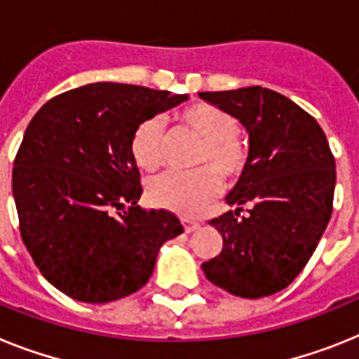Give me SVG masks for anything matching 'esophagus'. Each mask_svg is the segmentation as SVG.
<instances>
[{
  "instance_id": "1",
  "label": "esophagus",
  "mask_w": 359,
  "mask_h": 359,
  "mask_svg": "<svg viewBox=\"0 0 359 359\" xmlns=\"http://www.w3.org/2000/svg\"><path fill=\"white\" fill-rule=\"evenodd\" d=\"M182 226L186 233H193L195 229H198V222H195L191 218H182Z\"/></svg>"
}]
</instances>
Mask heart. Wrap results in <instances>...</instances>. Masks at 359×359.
I'll return each instance as SVG.
<instances>
[{
	"label": "heart",
	"instance_id": "obj_1",
	"mask_svg": "<svg viewBox=\"0 0 359 359\" xmlns=\"http://www.w3.org/2000/svg\"><path fill=\"white\" fill-rule=\"evenodd\" d=\"M179 121L201 139L189 173H166L149 184L148 198L155 208L193 217L220 193V180L233 184L248 166V151L240 141V123L220 106L198 102L184 108ZM164 124L149 117L135 128L130 151L144 171H157L162 164Z\"/></svg>",
	"mask_w": 359,
	"mask_h": 359
}]
</instances>
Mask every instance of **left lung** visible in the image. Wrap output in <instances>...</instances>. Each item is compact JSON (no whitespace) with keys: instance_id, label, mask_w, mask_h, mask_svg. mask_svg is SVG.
I'll list each match as a JSON object with an SVG mask.
<instances>
[{"instance_id":"left-lung-1","label":"left lung","mask_w":359,"mask_h":359,"mask_svg":"<svg viewBox=\"0 0 359 359\" xmlns=\"http://www.w3.org/2000/svg\"><path fill=\"white\" fill-rule=\"evenodd\" d=\"M233 114L249 135L248 166L211 220L222 251L202 264L213 285L242 298L282 291L313 257L332 215L336 164L313 115L262 86L201 92ZM244 207L248 215L240 217Z\"/></svg>"}]
</instances>
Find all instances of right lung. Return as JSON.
<instances>
[{"label": "right lung", "instance_id": "right-lung-1", "mask_svg": "<svg viewBox=\"0 0 359 359\" xmlns=\"http://www.w3.org/2000/svg\"><path fill=\"white\" fill-rule=\"evenodd\" d=\"M188 95L93 83L50 99L34 115L12 170L20 231L55 289L108 304L139 291L158 249L184 231L166 210H141L135 128Z\"/></svg>", "mask_w": 359, "mask_h": 359}]
</instances>
